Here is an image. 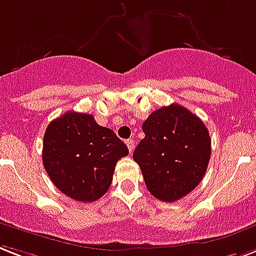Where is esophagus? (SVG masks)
<instances>
[{
  "label": "esophagus",
  "instance_id": "1",
  "mask_svg": "<svg viewBox=\"0 0 256 256\" xmlns=\"http://www.w3.org/2000/svg\"><path fill=\"white\" fill-rule=\"evenodd\" d=\"M126 146H128V149H130V152H134V141L132 140V138H128V140H126Z\"/></svg>",
  "mask_w": 256,
  "mask_h": 256
}]
</instances>
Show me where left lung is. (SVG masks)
<instances>
[{
    "instance_id": "8db88e82",
    "label": "left lung",
    "mask_w": 256,
    "mask_h": 256,
    "mask_svg": "<svg viewBox=\"0 0 256 256\" xmlns=\"http://www.w3.org/2000/svg\"><path fill=\"white\" fill-rule=\"evenodd\" d=\"M145 138L134 152L152 196L165 202L185 197L201 182L212 153L201 118L178 104L161 107L142 124Z\"/></svg>"
}]
</instances>
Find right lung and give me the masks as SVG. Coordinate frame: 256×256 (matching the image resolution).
I'll return each mask as SVG.
<instances>
[{"instance_id":"obj_1","label":"right lung","mask_w":256,"mask_h":256,"mask_svg":"<svg viewBox=\"0 0 256 256\" xmlns=\"http://www.w3.org/2000/svg\"><path fill=\"white\" fill-rule=\"evenodd\" d=\"M128 148L92 115L68 111L48 124L42 161L47 174L67 197L94 202L110 189L116 162Z\"/></svg>"}]
</instances>
